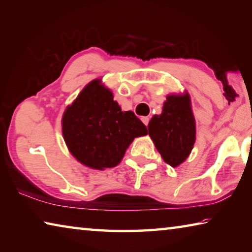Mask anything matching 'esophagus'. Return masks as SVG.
Segmentation results:
<instances>
[{
  "label": "esophagus",
  "instance_id": "obj_1",
  "mask_svg": "<svg viewBox=\"0 0 252 252\" xmlns=\"http://www.w3.org/2000/svg\"><path fill=\"white\" fill-rule=\"evenodd\" d=\"M141 120H142V122L144 123V126H148V123H149V118H148V117L141 118Z\"/></svg>",
  "mask_w": 252,
  "mask_h": 252
}]
</instances>
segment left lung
Masks as SVG:
<instances>
[{"label":"left lung","mask_w":252,"mask_h":252,"mask_svg":"<svg viewBox=\"0 0 252 252\" xmlns=\"http://www.w3.org/2000/svg\"><path fill=\"white\" fill-rule=\"evenodd\" d=\"M148 129L162 159L173 168L180 165L195 142V120L189 93L167 95L161 114L151 118Z\"/></svg>","instance_id":"left-lung-1"}]
</instances>
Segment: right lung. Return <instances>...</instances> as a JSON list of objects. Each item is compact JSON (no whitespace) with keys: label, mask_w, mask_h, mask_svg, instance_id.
Masks as SVG:
<instances>
[{"label":"right lung","mask_w":252,"mask_h":252,"mask_svg":"<svg viewBox=\"0 0 252 252\" xmlns=\"http://www.w3.org/2000/svg\"><path fill=\"white\" fill-rule=\"evenodd\" d=\"M62 134L72 156L95 170L120 163L134 138L148 134L132 111H122L101 79L88 83L62 117Z\"/></svg>","instance_id":"1"}]
</instances>
